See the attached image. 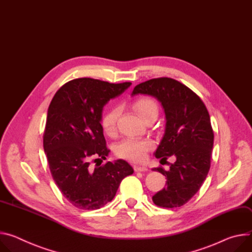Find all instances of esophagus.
I'll use <instances>...</instances> for the list:
<instances>
[{
  "instance_id": "obj_1",
  "label": "esophagus",
  "mask_w": 252,
  "mask_h": 252,
  "mask_svg": "<svg viewBox=\"0 0 252 252\" xmlns=\"http://www.w3.org/2000/svg\"><path fill=\"white\" fill-rule=\"evenodd\" d=\"M134 170H135V172H145L148 169L145 166H134Z\"/></svg>"
}]
</instances>
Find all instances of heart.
I'll list each match as a JSON object with an SVG mask.
<instances>
[{
    "label": "heart",
    "mask_w": 252,
    "mask_h": 252,
    "mask_svg": "<svg viewBox=\"0 0 252 252\" xmlns=\"http://www.w3.org/2000/svg\"><path fill=\"white\" fill-rule=\"evenodd\" d=\"M134 109L144 121L153 115H158V105L152 98H141L134 103ZM120 114L118 108H112L103 116L101 124L104 131L111 135L115 132L116 122ZM153 143L150 140H139V139H125L116 145L115 152L120 158L141 162L146 158L147 152L152 148Z\"/></svg>",
    "instance_id": "obj_1"
}]
</instances>
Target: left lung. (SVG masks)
<instances>
[{"label":"left lung","mask_w":252,"mask_h":252,"mask_svg":"<svg viewBox=\"0 0 252 252\" xmlns=\"http://www.w3.org/2000/svg\"><path fill=\"white\" fill-rule=\"evenodd\" d=\"M139 94L157 99L165 113V130L155 157L176 158L168 170L162 167L152 169L167 178L166 187L152 200L160 207L182 206L200 189L210 168L214 134L209 113L196 94L171 78L139 84L131 95Z\"/></svg>","instance_id":"obj_1"}]
</instances>
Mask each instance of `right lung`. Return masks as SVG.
<instances>
[{
    "label": "right lung",
    "instance_id": "add662e5",
    "mask_svg": "<svg viewBox=\"0 0 252 252\" xmlns=\"http://www.w3.org/2000/svg\"><path fill=\"white\" fill-rule=\"evenodd\" d=\"M130 82L112 84L91 78L72 80L53 97L44 132V150L51 174L64 197L75 207L98 209L114 198L121 181L133 174L122 159L93 167L110 150L101 125L104 106L120 96Z\"/></svg>",
    "mask_w": 252,
    "mask_h": 252
}]
</instances>
